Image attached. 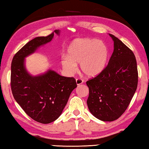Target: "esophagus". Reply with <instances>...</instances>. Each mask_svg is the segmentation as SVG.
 <instances>
[{"label": "esophagus", "mask_w": 149, "mask_h": 149, "mask_svg": "<svg viewBox=\"0 0 149 149\" xmlns=\"http://www.w3.org/2000/svg\"><path fill=\"white\" fill-rule=\"evenodd\" d=\"M76 82H77V84L79 86V85H80V84H83V82H84V81H83V80L82 79H77L76 80Z\"/></svg>", "instance_id": "esophagus-1"}]
</instances>
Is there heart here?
Listing matches in <instances>:
<instances>
[{
    "label": "heart",
    "instance_id": "1",
    "mask_svg": "<svg viewBox=\"0 0 149 149\" xmlns=\"http://www.w3.org/2000/svg\"><path fill=\"white\" fill-rule=\"evenodd\" d=\"M109 60L108 46L95 38H81L72 40L67 48V57L61 59L63 69L69 73L77 69V64L86 76L93 78L105 69Z\"/></svg>",
    "mask_w": 149,
    "mask_h": 149
}]
</instances>
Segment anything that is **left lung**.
Masks as SVG:
<instances>
[{"mask_svg":"<svg viewBox=\"0 0 149 149\" xmlns=\"http://www.w3.org/2000/svg\"><path fill=\"white\" fill-rule=\"evenodd\" d=\"M114 51L105 69L88 80V109L95 118L111 122L118 119L130 105L138 83L137 61L128 47L114 35Z\"/></svg>","mask_w":149,"mask_h":149,"instance_id":"obj_1","label":"left lung"}]
</instances>
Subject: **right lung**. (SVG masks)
<instances>
[{"mask_svg":"<svg viewBox=\"0 0 149 149\" xmlns=\"http://www.w3.org/2000/svg\"><path fill=\"white\" fill-rule=\"evenodd\" d=\"M54 32L59 35V30ZM54 36L52 33L28 42L15 54L11 65V89L15 100L29 116L42 124H49L59 118L77 86L73 77H62L51 69L32 76L25 69V57L49 42Z\"/></svg>","mask_w":149,"mask_h":149,"instance_id":"right-lung-1","label":"right lung"}]
</instances>
